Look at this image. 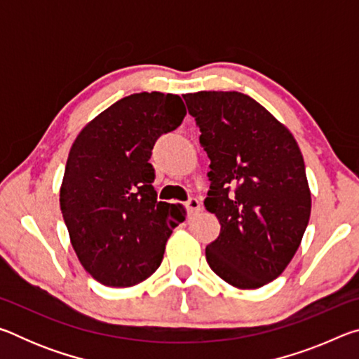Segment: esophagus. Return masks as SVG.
Masks as SVG:
<instances>
[{"label": "esophagus", "instance_id": "esophagus-1", "mask_svg": "<svg viewBox=\"0 0 359 359\" xmlns=\"http://www.w3.org/2000/svg\"><path fill=\"white\" fill-rule=\"evenodd\" d=\"M185 205H187V209H188V212H190V214H194V212L201 210V203H199L198 198H190L185 203Z\"/></svg>", "mask_w": 359, "mask_h": 359}]
</instances>
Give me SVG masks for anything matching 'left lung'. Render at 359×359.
Listing matches in <instances>:
<instances>
[{
    "mask_svg": "<svg viewBox=\"0 0 359 359\" xmlns=\"http://www.w3.org/2000/svg\"><path fill=\"white\" fill-rule=\"evenodd\" d=\"M210 160L204 205L220 222L205 247L210 269L241 290L277 278L293 259L312 199L296 139L274 115L239 92L184 95Z\"/></svg>",
    "mask_w": 359,
    "mask_h": 359,
    "instance_id": "1",
    "label": "left lung"
}]
</instances>
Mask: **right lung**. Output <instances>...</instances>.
<instances>
[{
	"label": "right lung",
	"instance_id": "1",
	"mask_svg": "<svg viewBox=\"0 0 359 359\" xmlns=\"http://www.w3.org/2000/svg\"><path fill=\"white\" fill-rule=\"evenodd\" d=\"M185 104L172 93H135L114 102L79 133L60 188L72 248L95 280L135 287L160 267L180 204L156 201L149 163L156 139L177 128Z\"/></svg>",
	"mask_w": 359,
	"mask_h": 359
}]
</instances>
